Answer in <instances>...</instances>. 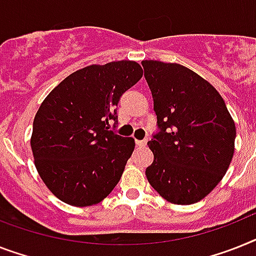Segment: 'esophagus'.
I'll list each match as a JSON object with an SVG mask.
<instances>
[{
  "mask_svg": "<svg viewBox=\"0 0 256 256\" xmlns=\"http://www.w3.org/2000/svg\"><path fill=\"white\" fill-rule=\"evenodd\" d=\"M148 140H136V144H137V146H140V148H144L145 145H146Z\"/></svg>",
  "mask_w": 256,
  "mask_h": 256,
  "instance_id": "34e87169",
  "label": "esophagus"
}]
</instances>
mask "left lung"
<instances>
[{"label":"left lung","mask_w":256,"mask_h":256,"mask_svg":"<svg viewBox=\"0 0 256 256\" xmlns=\"http://www.w3.org/2000/svg\"><path fill=\"white\" fill-rule=\"evenodd\" d=\"M160 132L145 175L160 195L178 206L202 200L233 160L236 124L222 96L198 73L175 62H141Z\"/></svg>","instance_id":"obj_1"}]
</instances>
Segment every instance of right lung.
Instances as JSON below:
<instances>
[{"mask_svg":"<svg viewBox=\"0 0 256 256\" xmlns=\"http://www.w3.org/2000/svg\"><path fill=\"white\" fill-rule=\"evenodd\" d=\"M136 61L76 70L46 96L34 119L35 168L57 199L73 206L102 202L119 183L134 150L132 137L110 130L120 96L142 77Z\"/></svg>","mask_w":256,"mask_h":256,"instance_id":"obj_1","label":"right lung"}]
</instances>
